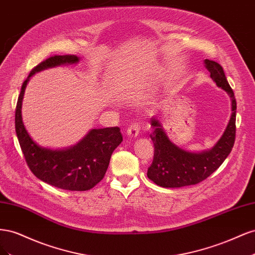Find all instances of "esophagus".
<instances>
[{"instance_id": "1", "label": "esophagus", "mask_w": 255, "mask_h": 255, "mask_svg": "<svg viewBox=\"0 0 255 255\" xmlns=\"http://www.w3.org/2000/svg\"><path fill=\"white\" fill-rule=\"evenodd\" d=\"M139 134V126L138 123H132L127 130V135L128 138H135Z\"/></svg>"}]
</instances>
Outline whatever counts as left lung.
I'll return each mask as SVG.
<instances>
[{"mask_svg": "<svg viewBox=\"0 0 255 255\" xmlns=\"http://www.w3.org/2000/svg\"><path fill=\"white\" fill-rule=\"evenodd\" d=\"M204 66L210 71L211 78L216 85L225 90L231 98L232 114L230 121L220 139L212 149L190 152L174 144L168 138L161 122L152 117L150 123L153 130L150 137L154 143V157L146 175L160 187L177 188L202 182L221 166L234 145L236 133L234 92L218 63L205 59Z\"/></svg>", "mask_w": 255, "mask_h": 255, "instance_id": "1", "label": "left lung"}]
</instances>
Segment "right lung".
Listing matches in <instances>:
<instances>
[{"label":"right lung","instance_id":"1","mask_svg":"<svg viewBox=\"0 0 255 255\" xmlns=\"http://www.w3.org/2000/svg\"><path fill=\"white\" fill-rule=\"evenodd\" d=\"M75 55H55L36 66L23 82L18 98L14 126L28 168L42 182L65 190H89L101 181L114 150L122 141L119 128H94L81 141L66 149H49L36 143L22 121V100L26 85L35 73L49 68L78 64Z\"/></svg>","mask_w":255,"mask_h":255}]
</instances>
